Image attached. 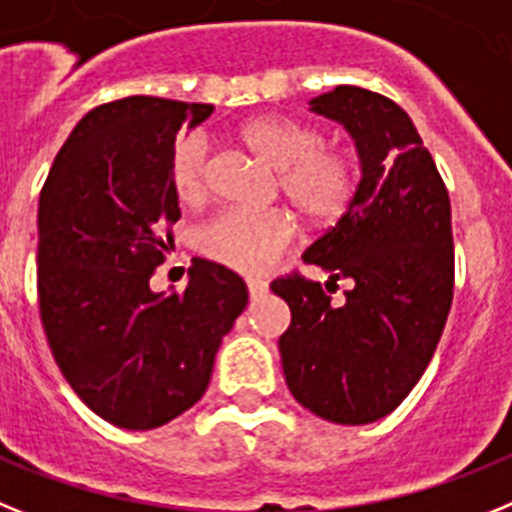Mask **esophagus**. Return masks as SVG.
Here are the masks:
<instances>
[{
	"instance_id": "34e87169",
	"label": "esophagus",
	"mask_w": 512,
	"mask_h": 512,
	"mask_svg": "<svg viewBox=\"0 0 512 512\" xmlns=\"http://www.w3.org/2000/svg\"><path fill=\"white\" fill-rule=\"evenodd\" d=\"M247 291H250L252 299H260L262 293H268V281H262V278H247Z\"/></svg>"
}]
</instances>
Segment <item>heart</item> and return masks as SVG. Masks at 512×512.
Masks as SVG:
<instances>
[{
	"mask_svg": "<svg viewBox=\"0 0 512 512\" xmlns=\"http://www.w3.org/2000/svg\"><path fill=\"white\" fill-rule=\"evenodd\" d=\"M239 141L278 172V188L306 221L335 224L358 193L361 167L345 149H327L324 133L291 115H257L239 126ZM208 146L203 136L177 144L170 162V182L177 201L198 206L206 198ZM296 234L291 213L224 211L198 231V250L211 262L237 273L268 270Z\"/></svg>",
	"mask_w": 512,
	"mask_h": 512,
	"instance_id": "heart-1",
	"label": "heart"
}]
</instances>
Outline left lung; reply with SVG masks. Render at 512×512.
<instances>
[{
  "instance_id": "1",
  "label": "left lung",
  "mask_w": 512,
  "mask_h": 512,
  "mask_svg": "<svg viewBox=\"0 0 512 512\" xmlns=\"http://www.w3.org/2000/svg\"><path fill=\"white\" fill-rule=\"evenodd\" d=\"M340 123L361 157L350 208L304 252L354 283L335 305L301 275L273 281L291 309L278 340L296 402L337 425H368L397 410L428 368L453 299L451 201L415 123L379 92L340 84L309 100Z\"/></svg>"
}]
</instances>
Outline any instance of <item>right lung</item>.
<instances>
[{"label":"right lung","mask_w":512,"mask_h":512,"mask_svg":"<svg viewBox=\"0 0 512 512\" xmlns=\"http://www.w3.org/2000/svg\"><path fill=\"white\" fill-rule=\"evenodd\" d=\"M203 102L133 95L90 110L53 159L38 206V301L64 379L115 428L151 430L206 394L247 286L195 257L185 291H151L180 206L170 162Z\"/></svg>","instance_id":"right-lung-1"}]
</instances>
